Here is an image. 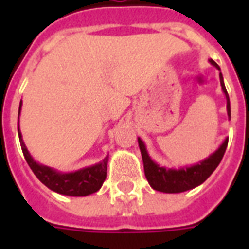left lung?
<instances>
[{"instance_id":"8db88e82","label":"left lung","mask_w":249,"mask_h":249,"mask_svg":"<svg viewBox=\"0 0 249 249\" xmlns=\"http://www.w3.org/2000/svg\"><path fill=\"white\" fill-rule=\"evenodd\" d=\"M211 64L214 66L217 70H220L218 64L213 59H209ZM220 83L224 90L225 97H226V108H228L229 119L231 117L230 112V99H229V94L226 91L224 84V77L222 73L220 72ZM229 138L224 141V143L221 144L217 151H214L212 155L207 158V159L201 160L200 163L191 165L189 168H181V169H172V168H165V166H160L155 161H152L151 158L148 156L146 146H144L143 141L138 138V144H140L141 154H142V160H143V168H144V176L147 178L148 183L152 189L156 191H161L166 194H177L183 193L187 190H191L196 186L201 185L211 174L214 172L221 160L224 158V154L228 147Z\"/></svg>"}]
</instances>
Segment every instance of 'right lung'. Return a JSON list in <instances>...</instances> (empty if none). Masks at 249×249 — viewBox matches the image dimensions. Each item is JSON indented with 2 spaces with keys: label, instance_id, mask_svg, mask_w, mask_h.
I'll list each match as a JSON object with an SVG mask.
<instances>
[{
  "label": "right lung",
  "instance_id": "1",
  "mask_svg": "<svg viewBox=\"0 0 249 249\" xmlns=\"http://www.w3.org/2000/svg\"><path fill=\"white\" fill-rule=\"evenodd\" d=\"M20 108L21 102L20 107H19V113H20ZM18 134H19V140H20L21 151H23V155H24L29 168L46 187L55 193L62 194V195H68V196H86V195L95 193L102 187L106 176H107L108 156H106L101 163L95 164V165L83 168V169L71 172V173H62V172L53 169L50 166L36 163L33 160L23 142L21 133L19 130V123H18Z\"/></svg>",
  "mask_w": 249,
  "mask_h": 249
}]
</instances>
